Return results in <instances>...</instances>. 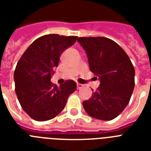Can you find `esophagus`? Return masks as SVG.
Listing matches in <instances>:
<instances>
[{
	"label": "esophagus",
	"instance_id": "1",
	"mask_svg": "<svg viewBox=\"0 0 151 151\" xmlns=\"http://www.w3.org/2000/svg\"><path fill=\"white\" fill-rule=\"evenodd\" d=\"M83 86H84V85L81 84H79V83H78V84H77V88H78V89H81V88Z\"/></svg>",
	"mask_w": 151,
	"mask_h": 151
}]
</instances>
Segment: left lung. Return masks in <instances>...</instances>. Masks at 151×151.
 Listing matches in <instances>:
<instances>
[{
    "label": "left lung",
    "instance_id": "obj_1",
    "mask_svg": "<svg viewBox=\"0 0 151 151\" xmlns=\"http://www.w3.org/2000/svg\"><path fill=\"white\" fill-rule=\"evenodd\" d=\"M91 71L100 85L83 101L87 113L100 120H111L129 104L135 85V70L130 59L118 44L104 37H80Z\"/></svg>",
    "mask_w": 151,
    "mask_h": 151
}]
</instances>
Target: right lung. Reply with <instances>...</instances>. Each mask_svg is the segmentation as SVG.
<instances>
[{
    "instance_id": "1",
    "label": "right lung",
    "mask_w": 151,
    "mask_h": 151,
    "mask_svg": "<svg viewBox=\"0 0 151 151\" xmlns=\"http://www.w3.org/2000/svg\"><path fill=\"white\" fill-rule=\"evenodd\" d=\"M77 36L50 34L35 40L25 50L14 73L15 92L21 106L36 121L53 119L64 109L77 88L73 81L57 87L50 81L61 54L76 42Z\"/></svg>"
}]
</instances>
